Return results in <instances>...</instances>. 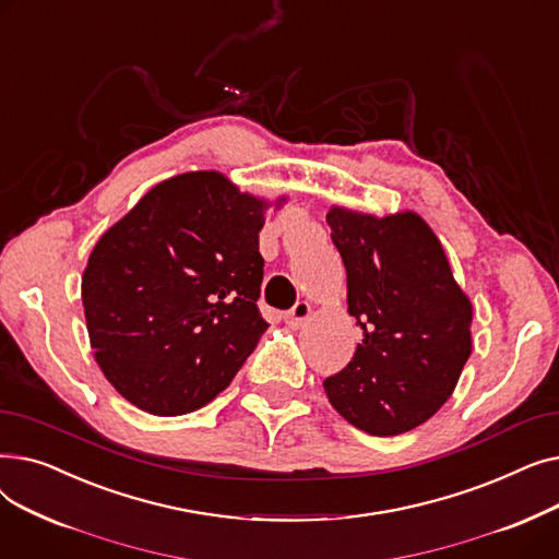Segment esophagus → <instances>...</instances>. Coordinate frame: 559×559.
Returning a JSON list of instances; mask_svg holds the SVG:
<instances>
[{
  "label": "esophagus",
  "mask_w": 559,
  "mask_h": 559,
  "mask_svg": "<svg viewBox=\"0 0 559 559\" xmlns=\"http://www.w3.org/2000/svg\"><path fill=\"white\" fill-rule=\"evenodd\" d=\"M310 314H312V306L308 301H299L295 308H292L285 314V321H287V326H292V329H301Z\"/></svg>",
  "instance_id": "1"
}]
</instances>
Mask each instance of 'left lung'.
<instances>
[{
    "label": "left lung",
    "instance_id": "left-lung-1",
    "mask_svg": "<svg viewBox=\"0 0 559 559\" xmlns=\"http://www.w3.org/2000/svg\"><path fill=\"white\" fill-rule=\"evenodd\" d=\"M348 314L362 329L354 360L324 380L331 405L376 437L428 421L472 356V301L432 228L413 211L376 217L333 205Z\"/></svg>",
    "mask_w": 559,
    "mask_h": 559
}]
</instances>
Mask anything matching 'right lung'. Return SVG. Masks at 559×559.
I'll use <instances>...</instances> for the list:
<instances>
[{
	"mask_svg": "<svg viewBox=\"0 0 559 559\" xmlns=\"http://www.w3.org/2000/svg\"><path fill=\"white\" fill-rule=\"evenodd\" d=\"M267 209L215 169L186 171L102 235L81 299L95 360L129 403L156 417L188 415L251 356L267 331L255 306Z\"/></svg>",
	"mask_w": 559,
	"mask_h": 559,
	"instance_id": "obj_1",
	"label": "right lung"
}]
</instances>
